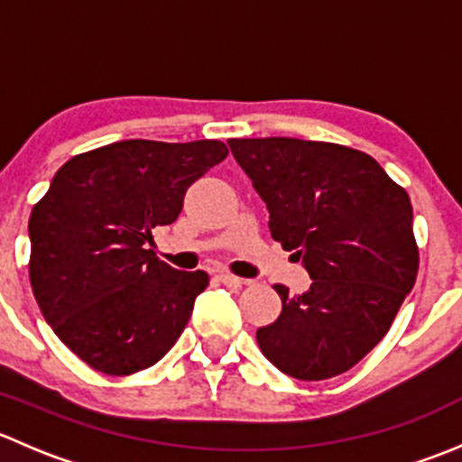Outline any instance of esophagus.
<instances>
[{
    "label": "esophagus",
    "mask_w": 462,
    "mask_h": 462,
    "mask_svg": "<svg viewBox=\"0 0 462 462\" xmlns=\"http://www.w3.org/2000/svg\"><path fill=\"white\" fill-rule=\"evenodd\" d=\"M218 282L226 283L227 288H241L245 283L244 279L235 277V274H230V273H218Z\"/></svg>",
    "instance_id": "1"
}]
</instances>
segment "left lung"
<instances>
[{"instance_id": "left-lung-1", "label": "left lung", "mask_w": 462, "mask_h": 462, "mask_svg": "<svg viewBox=\"0 0 462 462\" xmlns=\"http://www.w3.org/2000/svg\"><path fill=\"white\" fill-rule=\"evenodd\" d=\"M232 156L270 212V235L310 288L257 330L261 353L297 380L353 369L393 324L418 274L409 194L369 153L300 138H232Z\"/></svg>"}]
</instances>
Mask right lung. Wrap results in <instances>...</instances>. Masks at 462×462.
<instances>
[{
  "instance_id": "obj_1",
  "label": "right lung",
  "mask_w": 462,
  "mask_h": 462,
  "mask_svg": "<svg viewBox=\"0 0 462 462\" xmlns=\"http://www.w3.org/2000/svg\"><path fill=\"white\" fill-rule=\"evenodd\" d=\"M227 156L221 141H120L78 153L29 218V277L60 339L106 375L156 365L208 288L156 257L152 230L170 226L189 185Z\"/></svg>"
}]
</instances>
